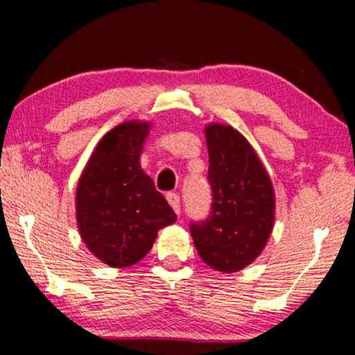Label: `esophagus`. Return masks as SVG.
Returning <instances> with one entry per match:
<instances>
[{"instance_id": "obj_1", "label": "esophagus", "mask_w": 355, "mask_h": 355, "mask_svg": "<svg viewBox=\"0 0 355 355\" xmlns=\"http://www.w3.org/2000/svg\"><path fill=\"white\" fill-rule=\"evenodd\" d=\"M166 200H168L169 205H171L174 213L179 215V213H181V198H179L178 193H173V192L166 193Z\"/></svg>"}]
</instances>
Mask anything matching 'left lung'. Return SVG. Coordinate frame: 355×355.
<instances>
[{"label": "left lung", "mask_w": 355, "mask_h": 355, "mask_svg": "<svg viewBox=\"0 0 355 355\" xmlns=\"http://www.w3.org/2000/svg\"><path fill=\"white\" fill-rule=\"evenodd\" d=\"M211 213L192 223L200 259L221 273L244 270L263 252L275 226V191L249 140L230 124L205 128Z\"/></svg>", "instance_id": "8db88e82"}]
</instances>
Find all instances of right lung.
I'll return each instance as SVG.
<instances>
[{
	"label": "right lung",
	"instance_id": "right-lung-1",
	"mask_svg": "<svg viewBox=\"0 0 355 355\" xmlns=\"http://www.w3.org/2000/svg\"><path fill=\"white\" fill-rule=\"evenodd\" d=\"M150 129L148 121H125L106 132L77 182L80 239L111 268L142 260L158 231L176 221V213L140 166Z\"/></svg>",
	"mask_w": 355,
	"mask_h": 355
}]
</instances>
